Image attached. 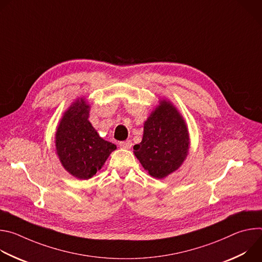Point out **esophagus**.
Instances as JSON below:
<instances>
[{
	"mask_svg": "<svg viewBox=\"0 0 262 262\" xmlns=\"http://www.w3.org/2000/svg\"><path fill=\"white\" fill-rule=\"evenodd\" d=\"M119 146L123 149H130L133 146V142L130 140H126V141H122L119 143Z\"/></svg>",
	"mask_w": 262,
	"mask_h": 262,
	"instance_id": "34e87169",
	"label": "esophagus"
}]
</instances>
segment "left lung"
Segmentation results:
<instances>
[{
	"label": "left lung",
	"instance_id": "obj_1",
	"mask_svg": "<svg viewBox=\"0 0 262 262\" xmlns=\"http://www.w3.org/2000/svg\"><path fill=\"white\" fill-rule=\"evenodd\" d=\"M190 148L188 126L169 100H160L144 123L143 139L134 154L143 168L155 178L163 179L176 171Z\"/></svg>",
	"mask_w": 262,
	"mask_h": 262
}]
</instances>
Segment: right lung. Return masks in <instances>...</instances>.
Listing matches in <instances>:
<instances>
[{
    "mask_svg": "<svg viewBox=\"0 0 262 262\" xmlns=\"http://www.w3.org/2000/svg\"><path fill=\"white\" fill-rule=\"evenodd\" d=\"M85 98L74 101L63 114L56 132V150L64 169L79 179H89L101 169L116 145L99 137L89 118Z\"/></svg>",
    "mask_w": 262,
    "mask_h": 262,
    "instance_id": "add662e5",
    "label": "right lung"
}]
</instances>
